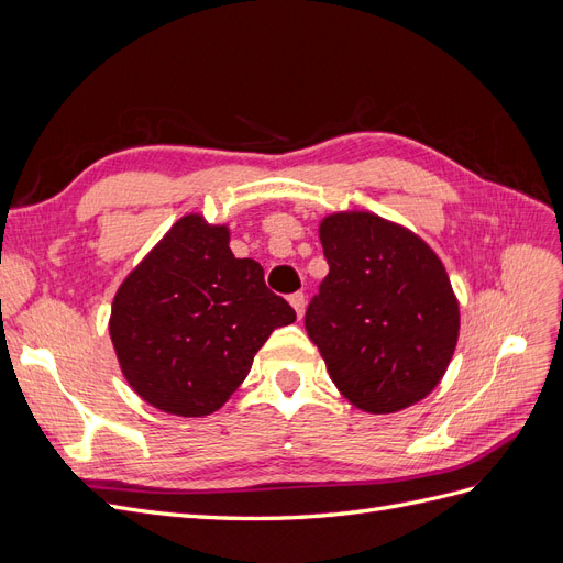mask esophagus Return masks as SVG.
I'll list each match as a JSON object with an SVG mask.
<instances>
[{
    "label": "esophagus",
    "mask_w": 563,
    "mask_h": 563,
    "mask_svg": "<svg viewBox=\"0 0 563 563\" xmlns=\"http://www.w3.org/2000/svg\"><path fill=\"white\" fill-rule=\"evenodd\" d=\"M288 302H291V308L296 310V314L298 317H302L305 314V305H308V300H305V294H291V296H288Z\"/></svg>",
    "instance_id": "esophagus-1"
}]
</instances>
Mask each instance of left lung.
I'll return each mask as SVG.
<instances>
[{"label": "left lung", "instance_id": "obj_1", "mask_svg": "<svg viewBox=\"0 0 563 563\" xmlns=\"http://www.w3.org/2000/svg\"><path fill=\"white\" fill-rule=\"evenodd\" d=\"M319 240L329 275L308 305L305 329L335 387L376 416L428 397L444 378L460 329L437 253L364 211L323 218Z\"/></svg>", "mask_w": 563, "mask_h": 563}]
</instances>
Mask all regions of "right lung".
<instances>
[{
    "label": "right lung",
    "mask_w": 563,
    "mask_h": 563,
    "mask_svg": "<svg viewBox=\"0 0 563 563\" xmlns=\"http://www.w3.org/2000/svg\"><path fill=\"white\" fill-rule=\"evenodd\" d=\"M230 230L185 216L119 286L110 338L124 378L164 413L218 411L269 333L296 321L263 267L234 258Z\"/></svg>",
    "instance_id": "1"
}]
</instances>
